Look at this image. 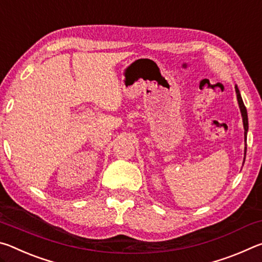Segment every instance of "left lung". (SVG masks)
<instances>
[{"instance_id": "obj_1", "label": "left lung", "mask_w": 262, "mask_h": 262, "mask_svg": "<svg viewBox=\"0 0 262 262\" xmlns=\"http://www.w3.org/2000/svg\"><path fill=\"white\" fill-rule=\"evenodd\" d=\"M236 94H237V99H238V104L239 107H241V112H242V117H243V122H244V129H245V133H244V137H245V142H246V136H247V130H248V119H247V111L245 105L243 103L241 92H239L238 88L236 85ZM245 155H246V148H245ZM245 161V159H244Z\"/></svg>"}]
</instances>
